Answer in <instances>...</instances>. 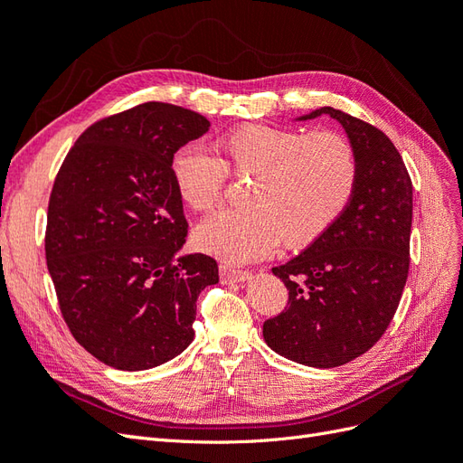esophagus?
<instances>
[{
  "label": "esophagus",
  "instance_id": "1",
  "mask_svg": "<svg viewBox=\"0 0 463 463\" xmlns=\"http://www.w3.org/2000/svg\"><path fill=\"white\" fill-rule=\"evenodd\" d=\"M250 278V272L249 270H240V269H232V266L228 264H222L220 266V279L222 284H241V282H247V279Z\"/></svg>",
  "mask_w": 463,
  "mask_h": 463
}]
</instances>
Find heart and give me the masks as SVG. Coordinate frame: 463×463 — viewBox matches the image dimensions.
<instances>
[{
	"label": "heart",
	"instance_id": "heart-1",
	"mask_svg": "<svg viewBox=\"0 0 463 463\" xmlns=\"http://www.w3.org/2000/svg\"><path fill=\"white\" fill-rule=\"evenodd\" d=\"M222 162L203 143L181 146L172 158L175 191L193 210L213 208L226 181L255 175L247 208H228L204 218L194 243L226 262H249L288 245L309 243L338 220L354 197L359 164L354 146L338 133L243 125L220 141Z\"/></svg>",
	"mask_w": 463,
	"mask_h": 463
}]
</instances>
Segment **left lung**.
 <instances>
[{
    "instance_id": "1",
    "label": "left lung",
    "mask_w": 463,
    "mask_h": 463,
    "mask_svg": "<svg viewBox=\"0 0 463 463\" xmlns=\"http://www.w3.org/2000/svg\"><path fill=\"white\" fill-rule=\"evenodd\" d=\"M354 146V197L301 255L272 272L289 291L284 313L262 325L264 342L307 367L345 365L381 340L410 270L413 187L394 143L373 125L325 106Z\"/></svg>"
}]
</instances>
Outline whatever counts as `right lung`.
I'll use <instances>...</instances> for the list:
<instances>
[{
  "label": "right lung",
  "instance_id": "right-lung-1",
  "mask_svg": "<svg viewBox=\"0 0 463 463\" xmlns=\"http://www.w3.org/2000/svg\"><path fill=\"white\" fill-rule=\"evenodd\" d=\"M210 121L146 102L94 123L69 150L48 204L46 260L75 340L119 371H145L193 342L199 293L218 264L181 255L184 203L174 154Z\"/></svg>",
  "mask_w": 463,
  "mask_h": 463
}]
</instances>
